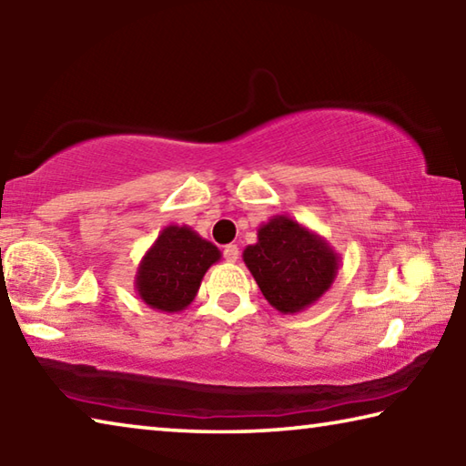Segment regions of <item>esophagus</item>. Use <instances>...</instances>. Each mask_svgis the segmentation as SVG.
Returning a JSON list of instances; mask_svg holds the SVG:
<instances>
[{
	"label": "esophagus",
	"mask_w": 466,
	"mask_h": 466,
	"mask_svg": "<svg viewBox=\"0 0 466 466\" xmlns=\"http://www.w3.org/2000/svg\"><path fill=\"white\" fill-rule=\"evenodd\" d=\"M238 257H240V250H238V247H236V244H228V247L224 248V258L228 263H236L238 261Z\"/></svg>",
	"instance_id": "obj_1"
}]
</instances>
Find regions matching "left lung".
Returning a JSON list of instances; mask_svg holds the SVG:
<instances>
[{
	"mask_svg": "<svg viewBox=\"0 0 466 466\" xmlns=\"http://www.w3.org/2000/svg\"><path fill=\"white\" fill-rule=\"evenodd\" d=\"M242 261L275 310L296 314L333 286L341 257L320 234L283 214L258 226Z\"/></svg>",
	"mask_w": 466,
	"mask_h": 466,
	"instance_id": "obj_1",
	"label": "left lung"
}]
</instances>
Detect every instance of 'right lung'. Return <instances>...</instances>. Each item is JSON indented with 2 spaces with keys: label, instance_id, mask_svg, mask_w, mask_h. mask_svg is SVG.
Masks as SVG:
<instances>
[{
  "label": "right lung",
  "instance_id": "1",
  "mask_svg": "<svg viewBox=\"0 0 466 466\" xmlns=\"http://www.w3.org/2000/svg\"><path fill=\"white\" fill-rule=\"evenodd\" d=\"M222 258V252L193 228L170 224L157 234L141 257L136 291L149 309L183 312L199 291L203 275Z\"/></svg>",
  "mask_w": 466,
  "mask_h": 466
}]
</instances>
